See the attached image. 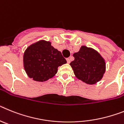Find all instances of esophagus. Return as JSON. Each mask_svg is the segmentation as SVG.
Returning <instances> with one entry per match:
<instances>
[{
    "instance_id": "1",
    "label": "esophagus",
    "mask_w": 124,
    "mask_h": 124,
    "mask_svg": "<svg viewBox=\"0 0 124 124\" xmlns=\"http://www.w3.org/2000/svg\"><path fill=\"white\" fill-rule=\"evenodd\" d=\"M66 60H67V63H69L70 62V59L69 58H67Z\"/></svg>"
}]
</instances>
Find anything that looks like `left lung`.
<instances>
[{
    "mask_svg": "<svg viewBox=\"0 0 124 124\" xmlns=\"http://www.w3.org/2000/svg\"><path fill=\"white\" fill-rule=\"evenodd\" d=\"M70 65L78 79L87 84H95L103 78L106 70L105 59L96 50L82 46L73 54Z\"/></svg>",
    "mask_w": 124,
    "mask_h": 124,
    "instance_id": "1",
    "label": "left lung"
}]
</instances>
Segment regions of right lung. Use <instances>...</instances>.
Segmentation results:
<instances>
[{
	"label": "right lung",
	"mask_w": 124,
	"mask_h": 124,
	"mask_svg": "<svg viewBox=\"0 0 124 124\" xmlns=\"http://www.w3.org/2000/svg\"><path fill=\"white\" fill-rule=\"evenodd\" d=\"M66 63L61 52L45 40L31 44L23 53L25 71L28 77L37 82L52 78L57 72L58 67Z\"/></svg>",
	"instance_id": "right-lung-1"
}]
</instances>
